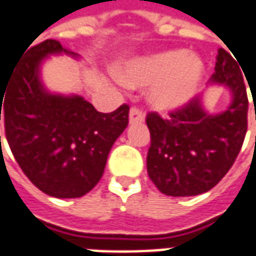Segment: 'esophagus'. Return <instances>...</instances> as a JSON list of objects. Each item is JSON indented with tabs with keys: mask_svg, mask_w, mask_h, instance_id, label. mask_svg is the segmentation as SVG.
I'll use <instances>...</instances> for the list:
<instances>
[{
	"mask_svg": "<svg viewBox=\"0 0 256 256\" xmlns=\"http://www.w3.org/2000/svg\"><path fill=\"white\" fill-rule=\"evenodd\" d=\"M128 120L130 123H138V122H143L144 120V113L142 109H138L136 106H133L130 109V113H128Z\"/></svg>",
	"mask_w": 256,
	"mask_h": 256,
	"instance_id": "34e87169",
	"label": "esophagus"
}]
</instances>
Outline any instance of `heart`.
<instances>
[{"instance_id":"b5f03b06","label":"heart","mask_w":256,"mask_h":256,"mask_svg":"<svg viewBox=\"0 0 256 256\" xmlns=\"http://www.w3.org/2000/svg\"><path fill=\"white\" fill-rule=\"evenodd\" d=\"M204 74L201 59L184 49L166 50L128 65L122 82L128 88L153 86L150 100L158 110H176L196 94Z\"/></svg>"}]
</instances>
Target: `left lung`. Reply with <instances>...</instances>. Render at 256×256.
Here are the masks:
<instances>
[{
    "instance_id": "left-lung-1",
    "label": "left lung",
    "mask_w": 256,
    "mask_h": 256,
    "mask_svg": "<svg viewBox=\"0 0 256 256\" xmlns=\"http://www.w3.org/2000/svg\"><path fill=\"white\" fill-rule=\"evenodd\" d=\"M240 66L225 49H218L211 84L228 86L232 93V103L222 113L208 114L200 98L170 112L167 119L147 113L152 138L147 172L166 196L207 192L232 167L248 128V94Z\"/></svg>"
}]
</instances>
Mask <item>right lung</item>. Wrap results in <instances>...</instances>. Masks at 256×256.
Masks as SVG:
<instances>
[{
  "label": "right lung",
  "mask_w": 256,
  "mask_h": 256,
  "mask_svg": "<svg viewBox=\"0 0 256 256\" xmlns=\"http://www.w3.org/2000/svg\"><path fill=\"white\" fill-rule=\"evenodd\" d=\"M60 52L74 55L55 40L24 52L0 88V120L2 112L6 142L32 184L52 197L78 198L102 178L112 146L128 128V106L100 113L80 96L46 92L40 62Z\"/></svg>",
  "instance_id": "obj_1"
}]
</instances>
